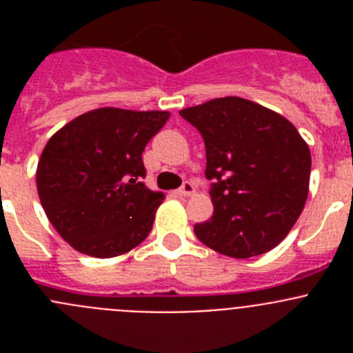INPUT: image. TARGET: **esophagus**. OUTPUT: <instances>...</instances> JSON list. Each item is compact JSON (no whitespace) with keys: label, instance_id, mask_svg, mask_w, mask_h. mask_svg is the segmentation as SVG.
Returning a JSON list of instances; mask_svg holds the SVG:
<instances>
[{"label":"esophagus","instance_id":"obj_1","mask_svg":"<svg viewBox=\"0 0 353 353\" xmlns=\"http://www.w3.org/2000/svg\"><path fill=\"white\" fill-rule=\"evenodd\" d=\"M180 196H192L194 194V185L191 182H185L182 187L179 189Z\"/></svg>","mask_w":353,"mask_h":353}]
</instances>
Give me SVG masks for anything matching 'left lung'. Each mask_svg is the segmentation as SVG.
Here are the masks:
<instances>
[{
  "label": "left lung",
  "mask_w": 353,
  "mask_h": 353,
  "mask_svg": "<svg viewBox=\"0 0 353 353\" xmlns=\"http://www.w3.org/2000/svg\"><path fill=\"white\" fill-rule=\"evenodd\" d=\"M207 150L214 214L194 224L207 248L230 258L269 252L290 233L310 192L311 152L292 121L240 97L185 108Z\"/></svg>",
  "instance_id": "obj_1"
}]
</instances>
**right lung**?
I'll return each mask as SVG.
<instances>
[{
    "label": "right lung",
    "instance_id": "right-lung-1",
    "mask_svg": "<svg viewBox=\"0 0 353 353\" xmlns=\"http://www.w3.org/2000/svg\"><path fill=\"white\" fill-rule=\"evenodd\" d=\"M168 118V111L99 108L52 134L39 159L37 191L68 245L113 258L148 236L164 194L141 182V154Z\"/></svg>",
    "mask_w": 353,
    "mask_h": 353
}]
</instances>
